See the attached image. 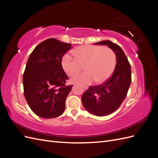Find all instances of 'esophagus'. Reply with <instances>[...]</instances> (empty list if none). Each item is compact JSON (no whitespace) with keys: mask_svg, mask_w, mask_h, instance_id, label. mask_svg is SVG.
Listing matches in <instances>:
<instances>
[{"mask_svg":"<svg viewBox=\"0 0 158 158\" xmlns=\"http://www.w3.org/2000/svg\"><path fill=\"white\" fill-rule=\"evenodd\" d=\"M82 86L84 87V88L85 89H87L88 88V85H83Z\"/></svg>","mask_w":158,"mask_h":158,"instance_id":"esophagus-1","label":"esophagus"}]
</instances>
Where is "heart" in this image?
Here are the masks:
<instances>
[{"label":"heart","instance_id":"b5f03b06","mask_svg":"<svg viewBox=\"0 0 158 158\" xmlns=\"http://www.w3.org/2000/svg\"><path fill=\"white\" fill-rule=\"evenodd\" d=\"M73 54L66 53L62 59V65L69 75L78 73L84 64L86 70L73 76L76 82L90 83L95 80L103 82L113 74L117 64L115 52L109 47L99 45L80 46L73 51Z\"/></svg>","mask_w":158,"mask_h":158}]
</instances>
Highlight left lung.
Segmentation results:
<instances>
[{"mask_svg": "<svg viewBox=\"0 0 158 158\" xmlns=\"http://www.w3.org/2000/svg\"><path fill=\"white\" fill-rule=\"evenodd\" d=\"M95 45H108L117 56V64L111 77L101 84L89 86L82 97L88 111L102 117L115 111L125 100L132 81L131 69L125 52L117 44L106 40Z\"/></svg>", "mask_w": 158, "mask_h": 158, "instance_id": "1", "label": "left lung"}]
</instances>
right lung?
<instances>
[{"mask_svg":"<svg viewBox=\"0 0 158 158\" xmlns=\"http://www.w3.org/2000/svg\"><path fill=\"white\" fill-rule=\"evenodd\" d=\"M71 44L50 38L33 49L23 74V93L28 106L37 116L50 118L63 113L65 101L73 85H66L68 76L62 58Z\"/></svg>","mask_w":158,"mask_h":158,"instance_id":"obj_1","label":"right lung"}]
</instances>
